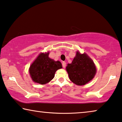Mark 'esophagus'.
<instances>
[{
    "label": "esophagus",
    "instance_id": "obj_1",
    "mask_svg": "<svg viewBox=\"0 0 122 122\" xmlns=\"http://www.w3.org/2000/svg\"><path fill=\"white\" fill-rule=\"evenodd\" d=\"M66 62H62V67H63V68L66 67Z\"/></svg>",
    "mask_w": 122,
    "mask_h": 122
}]
</instances>
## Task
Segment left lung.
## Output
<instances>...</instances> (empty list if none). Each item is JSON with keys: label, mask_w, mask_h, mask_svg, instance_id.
Segmentation results:
<instances>
[{"label": "left lung", "mask_w": 122, "mask_h": 122, "mask_svg": "<svg viewBox=\"0 0 122 122\" xmlns=\"http://www.w3.org/2000/svg\"><path fill=\"white\" fill-rule=\"evenodd\" d=\"M66 68L70 80L78 86L85 85L91 81L97 71L92 60L86 53L81 54L78 51Z\"/></svg>", "instance_id": "obj_1"}]
</instances>
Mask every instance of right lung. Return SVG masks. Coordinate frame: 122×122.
<instances>
[{
  "mask_svg": "<svg viewBox=\"0 0 122 122\" xmlns=\"http://www.w3.org/2000/svg\"><path fill=\"white\" fill-rule=\"evenodd\" d=\"M49 52L41 53L29 68L31 77L36 83H47L54 78L56 71L62 68L60 62L49 58Z\"/></svg>",
  "mask_w": 122,
  "mask_h": 122,
  "instance_id": "obj_1",
  "label": "right lung"
}]
</instances>
